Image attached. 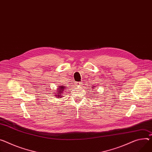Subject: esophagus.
Listing matches in <instances>:
<instances>
[{
	"label": "esophagus",
	"mask_w": 152,
	"mask_h": 152,
	"mask_svg": "<svg viewBox=\"0 0 152 152\" xmlns=\"http://www.w3.org/2000/svg\"><path fill=\"white\" fill-rule=\"evenodd\" d=\"M81 84H82V83H81L80 82H80H77V83H76V85L78 86H81Z\"/></svg>",
	"instance_id": "34e87169"
}]
</instances>
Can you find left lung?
Segmentation results:
<instances>
[{
    "label": "left lung",
    "mask_w": 152,
    "mask_h": 152,
    "mask_svg": "<svg viewBox=\"0 0 152 152\" xmlns=\"http://www.w3.org/2000/svg\"><path fill=\"white\" fill-rule=\"evenodd\" d=\"M92 88H93V87H94V86H92Z\"/></svg>",
    "instance_id": "8db88e82"
}]
</instances>
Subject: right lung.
I'll return each mask as SVG.
<instances>
[{"instance_id": "obj_1", "label": "right lung", "mask_w": 152, "mask_h": 152, "mask_svg": "<svg viewBox=\"0 0 152 152\" xmlns=\"http://www.w3.org/2000/svg\"><path fill=\"white\" fill-rule=\"evenodd\" d=\"M58 89H59V90L58 91V92H55V94H57V96H56V97H58L61 98V92H63V91H64V90H65L66 88L64 87V86L62 85V86H59V88H58Z\"/></svg>"}]
</instances>
